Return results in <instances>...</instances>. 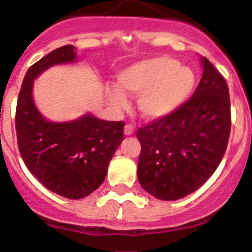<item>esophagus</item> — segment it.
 <instances>
[{"mask_svg":"<svg viewBox=\"0 0 252 252\" xmlns=\"http://www.w3.org/2000/svg\"><path fill=\"white\" fill-rule=\"evenodd\" d=\"M124 134H126V135H133L134 126H131V124H126V126H124Z\"/></svg>","mask_w":252,"mask_h":252,"instance_id":"34e87169","label":"esophagus"}]
</instances>
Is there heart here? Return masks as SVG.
<instances>
[{
	"label": "heart",
	"mask_w": 252,
	"mask_h": 252,
	"mask_svg": "<svg viewBox=\"0 0 252 252\" xmlns=\"http://www.w3.org/2000/svg\"><path fill=\"white\" fill-rule=\"evenodd\" d=\"M118 81L126 93L139 95L138 107L145 118L157 119L175 112L191 97L196 77L178 60L161 56L124 68ZM109 98L117 108L128 105L124 93L117 87L109 88Z\"/></svg>",
	"instance_id": "heart-1"
}]
</instances>
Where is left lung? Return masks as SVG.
Masks as SVG:
<instances>
[{"label": "left lung", "instance_id": "obj_1", "mask_svg": "<svg viewBox=\"0 0 252 252\" xmlns=\"http://www.w3.org/2000/svg\"><path fill=\"white\" fill-rule=\"evenodd\" d=\"M189 100L138 129V179L157 199L178 200L210 178L226 152L231 128L229 87L206 60Z\"/></svg>", "mask_w": 252, "mask_h": 252}]
</instances>
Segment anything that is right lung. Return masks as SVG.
<instances>
[{"mask_svg":"<svg viewBox=\"0 0 252 252\" xmlns=\"http://www.w3.org/2000/svg\"><path fill=\"white\" fill-rule=\"evenodd\" d=\"M74 61V47L67 44L28 68L15 122L18 149L28 170L47 189L76 200L104 182L110 159L124 139V122L100 121L92 114L68 123L43 118L32 99L33 79L52 65Z\"/></svg>","mask_w":252,"mask_h":252,"instance_id":"right-lung-1","label":"right lung"}]
</instances>
